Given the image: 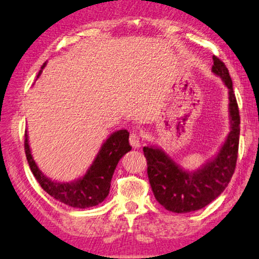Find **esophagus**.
<instances>
[{
    "instance_id": "34e87169",
    "label": "esophagus",
    "mask_w": 259,
    "mask_h": 259,
    "mask_svg": "<svg viewBox=\"0 0 259 259\" xmlns=\"http://www.w3.org/2000/svg\"><path fill=\"white\" fill-rule=\"evenodd\" d=\"M130 143H131V146L134 148V149H137V148L141 147V138H140V135L137 132L131 133Z\"/></svg>"
}]
</instances>
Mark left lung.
Here are the masks:
<instances>
[{"label":"left lung","instance_id":"8db88e82","mask_svg":"<svg viewBox=\"0 0 259 259\" xmlns=\"http://www.w3.org/2000/svg\"><path fill=\"white\" fill-rule=\"evenodd\" d=\"M211 71L223 80L228 90L231 131L212 159L201 168L189 172L176 163L162 148L143 147L148 178L155 198L165 209L176 213L200 210L215 200L227 187L234 173L240 138V114L226 65L213 56Z\"/></svg>","mask_w":259,"mask_h":259}]
</instances>
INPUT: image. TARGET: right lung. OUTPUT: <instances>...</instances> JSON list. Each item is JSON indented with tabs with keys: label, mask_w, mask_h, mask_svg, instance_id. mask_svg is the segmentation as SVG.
<instances>
[{
	"label": "right lung",
	"mask_w": 259,
	"mask_h": 259,
	"mask_svg": "<svg viewBox=\"0 0 259 259\" xmlns=\"http://www.w3.org/2000/svg\"><path fill=\"white\" fill-rule=\"evenodd\" d=\"M46 64L47 63L42 65L37 78L40 77ZM128 138L130 133L126 130L112 133L103 142L87 172L82 177L70 182L55 181L42 173L41 169L37 167L35 160L33 159L31 148L28 145L27 131L25 132V154L34 177L50 196L69 206L86 209L100 204L107 198L118 162L126 152L132 149Z\"/></svg>",
	"instance_id": "right-lung-1"
}]
</instances>
